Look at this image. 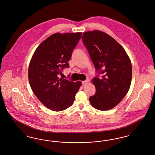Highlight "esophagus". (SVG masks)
I'll return each mask as SVG.
<instances>
[{
    "mask_svg": "<svg viewBox=\"0 0 155 155\" xmlns=\"http://www.w3.org/2000/svg\"><path fill=\"white\" fill-rule=\"evenodd\" d=\"M88 80H85V81H82V85H85V84H88Z\"/></svg>",
    "mask_w": 155,
    "mask_h": 155,
    "instance_id": "1",
    "label": "esophagus"
}]
</instances>
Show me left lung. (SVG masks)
Returning <instances> with one entry per match:
<instances>
[{
    "instance_id": "left-lung-1",
    "label": "left lung",
    "mask_w": 155,
    "mask_h": 155,
    "mask_svg": "<svg viewBox=\"0 0 155 155\" xmlns=\"http://www.w3.org/2000/svg\"><path fill=\"white\" fill-rule=\"evenodd\" d=\"M82 40L97 74L92 80L96 93L90 96V103L99 110L111 109L122 101L130 87V59L114 38L101 31L85 32ZM101 74L103 76L99 79Z\"/></svg>"
}]
</instances>
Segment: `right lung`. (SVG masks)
Instances as JSON below:
<instances>
[{
  "label": "right lung",
  "instance_id": "obj_1",
  "mask_svg": "<svg viewBox=\"0 0 155 155\" xmlns=\"http://www.w3.org/2000/svg\"><path fill=\"white\" fill-rule=\"evenodd\" d=\"M82 33H56L37 48L31 60L28 80L31 88L40 102L53 111L64 110L74 102L81 87V81L74 82L59 78L81 38Z\"/></svg>",
  "mask_w": 155,
  "mask_h": 155
}]
</instances>
